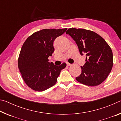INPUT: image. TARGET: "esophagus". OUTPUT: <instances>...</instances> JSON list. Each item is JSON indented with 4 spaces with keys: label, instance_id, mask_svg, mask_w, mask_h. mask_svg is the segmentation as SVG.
Here are the masks:
<instances>
[{
    "label": "esophagus",
    "instance_id": "1",
    "mask_svg": "<svg viewBox=\"0 0 121 121\" xmlns=\"http://www.w3.org/2000/svg\"><path fill=\"white\" fill-rule=\"evenodd\" d=\"M71 65H72L70 64V63H67V66H71Z\"/></svg>",
    "mask_w": 121,
    "mask_h": 121
}]
</instances>
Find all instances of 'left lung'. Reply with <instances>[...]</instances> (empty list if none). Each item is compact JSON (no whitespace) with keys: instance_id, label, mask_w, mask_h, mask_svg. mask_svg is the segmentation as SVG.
<instances>
[{"instance_id":"8db88e82","label":"left lung","mask_w":121,"mask_h":121,"mask_svg":"<svg viewBox=\"0 0 121 121\" xmlns=\"http://www.w3.org/2000/svg\"><path fill=\"white\" fill-rule=\"evenodd\" d=\"M66 34L75 41L81 56H86V62L81 74L76 79L90 86L100 84L112 70V52L105 40L95 32L84 29L69 28Z\"/></svg>"}]
</instances>
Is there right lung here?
<instances>
[{"instance_id":"right-lung-1","label":"right lung","mask_w":121,"mask_h":121,"mask_svg":"<svg viewBox=\"0 0 121 121\" xmlns=\"http://www.w3.org/2000/svg\"><path fill=\"white\" fill-rule=\"evenodd\" d=\"M67 29H45L34 32L22 46L18 59V67L22 78L29 87L36 91H43L56 84L57 78L66 63L56 65L50 63L54 48L53 43Z\"/></svg>"}]
</instances>
